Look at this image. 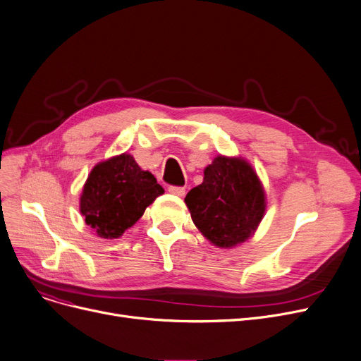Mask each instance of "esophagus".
Segmentation results:
<instances>
[{"instance_id": "34e87169", "label": "esophagus", "mask_w": 361, "mask_h": 361, "mask_svg": "<svg viewBox=\"0 0 361 361\" xmlns=\"http://www.w3.org/2000/svg\"><path fill=\"white\" fill-rule=\"evenodd\" d=\"M168 192L172 195H177V196H184L185 195V187L181 185H169L168 187Z\"/></svg>"}]
</instances>
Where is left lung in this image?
<instances>
[{"label":"left lung","mask_w":361,"mask_h":361,"mask_svg":"<svg viewBox=\"0 0 361 361\" xmlns=\"http://www.w3.org/2000/svg\"><path fill=\"white\" fill-rule=\"evenodd\" d=\"M203 174V183L184 199L195 226L219 247L245 242L265 211V195L252 166L238 158L216 156Z\"/></svg>","instance_id":"1"}]
</instances>
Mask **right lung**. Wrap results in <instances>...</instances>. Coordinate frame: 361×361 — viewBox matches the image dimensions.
Segmentation results:
<instances>
[{"label":"right lung","mask_w":361,"mask_h":361,"mask_svg":"<svg viewBox=\"0 0 361 361\" xmlns=\"http://www.w3.org/2000/svg\"><path fill=\"white\" fill-rule=\"evenodd\" d=\"M162 193L150 172L123 153L92 168L81 196V214L100 238L116 239Z\"/></svg>","instance_id":"right-lung-1"}]
</instances>
